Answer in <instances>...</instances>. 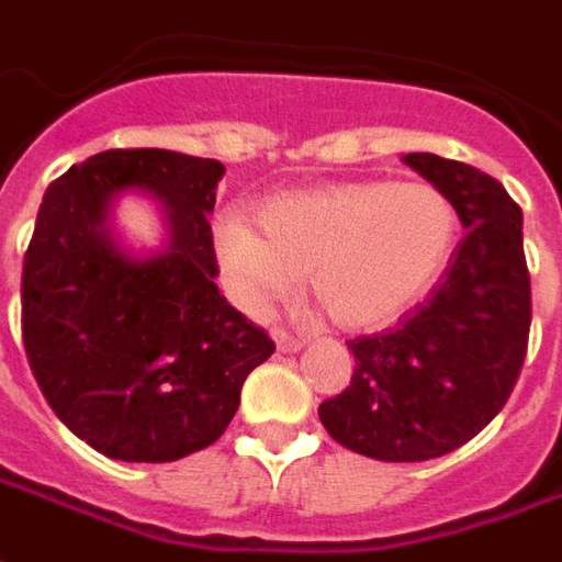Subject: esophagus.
Returning <instances> with one entry per match:
<instances>
[{"label":"esophagus","mask_w":562,"mask_h":562,"mask_svg":"<svg viewBox=\"0 0 562 562\" xmlns=\"http://www.w3.org/2000/svg\"><path fill=\"white\" fill-rule=\"evenodd\" d=\"M272 338H274V345H278V351H281V353H296L302 345H305V338L293 336V333H288L284 326H274Z\"/></svg>","instance_id":"obj_1"}]
</instances>
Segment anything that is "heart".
Wrapping results in <instances>:
<instances>
[{"instance_id": "obj_1", "label": "heart", "mask_w": 562, "mask_h": 562, "mask_svg": "<svg viewBox=\"0 0 562 562\" xmlns=\"http://www.w3.org/2000/svg\"><path fill=\"white\" fill-rule=\"evenodd\" d=\"M260 225L217 224V260L233 296L262 308L300 288L345 329H378L415 308L451 260L460 217L432 184L341 181L269 199Z\"/></svg>"}]
</instances>
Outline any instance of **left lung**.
I'll return each instance as SVG.
<instances>
[{
  "instance_id": "left-lung-1",
  "label": "left lung",
  "mask_w": 562,
  "mask_h": 562,
  "mask_svg": "<svg viewBox=\"0 0 562 562\" xmlns=\"http://www.w3.org/2000/svg\"><path fill=\"white\" fill-rule=\"evenodd\" d=\"M451 199L463 229L441 281L381 336L348 341L351 384L321 402L326 432L384 463H420L457 451L503 412L527 357L529 272L524 214L475 166L405 154Z\"/></svg>"
}]
</instances>
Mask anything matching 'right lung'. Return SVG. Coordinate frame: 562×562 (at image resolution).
<instances>
[{"label":"right lung","mask_w":562,"mask_h":562,"mask_svg":"<svg viewBox=\"0 0 562 562\" xmlns=\"http://www.w3.org/2000/svg\"><path fill=\"white\" fill-rule=\"evenodd\" d=\"M224 162L162 147L102 150L47 187L23 257V348L47 405L90 448L172 463L209 448L245 378L274 353L214 284L209 214ZM161 202L167 248L135 258L110 233L113 199Z\"/></svg>","instance_id":"add662e5"}]
</instances>
